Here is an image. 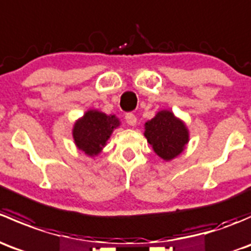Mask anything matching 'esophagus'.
Returning <instances> with one entry per match:
<instances>
[{"instance_id": "esophagus-1", "label": "esophagus", "mask_w": 251, "mask_h": 251, "mask_svg": "<svg viewBox=\"0 0 251 251\" xmlns=\"http://www.w3.org/2000/svg\"><path fill=\"white\" fill-rule=\"evenodd\" d=\"M125 120H126V123H127L130 126H135L136 124H137V118H136L135 114H132V113L126 114Z\"/></svg>"}]
</instances>
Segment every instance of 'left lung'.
I'll list each match as a JSON object with an SVG mask.
<instances>
[{"label":"left lung","instance_id":"obj_1","mask_svg":"<svg viewBox=\"0 0 251 251\" xmlns=\"http://www.w3.org/2000/svg\"><path fill=\"white\" fill-rule=\"evenodd\" d=\"M144 127L147 141L154 151L166 161L181 154L188 143L186 125L169 110L159 111L151 120L147 121Z\"/></svg>","mask_w":251,"mask_h":251}]
</instances>
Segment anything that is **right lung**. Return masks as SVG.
<instances>
[{
    "instance_id": "add662e5",
    "label": "right lung",
    "mask_w": 251,
    "mask_h": 251,
    "mask_svg": "<svg viewBox=\"0 0 251 251\" xmlns=\"http://www.w3.org/2000/svg\"><path fill=\"white\" fill-rule=\"evenodd\" d=\"M119 125L120 121L115 115H107L98 110H88L75 123L73 128L75 144L87 155H97L109 140L114 128Z\"/></svg>"
}]
</instances>
